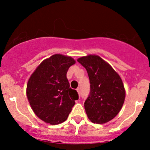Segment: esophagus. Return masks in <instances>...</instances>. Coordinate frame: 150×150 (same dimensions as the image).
<instances>
[{"instance_id": "obj_1", "label": "esophagus", "mask_w": 150, "mask_h": 150, "mask_svg": "<svg viewBox=\"0 0 150 150\" xmlns=\"http://www.w3.org/2000/svg\"><path fill=\"white\" fill-rule=\"evenodd\" d=\"M76 90H77V91H78V95H79V96H81V92H80V91H81V90H80V88H77Z\"/></svg>"}]
</instances>
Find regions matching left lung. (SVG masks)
I'll list each match as a JSON object with an SVG mask.
<instances>
[{
    "label": "left lung",
    "mask_w": 150,
    "mask_h": 150,
    "mask_svg": "<svg viewBox=\"0 0 150 150\" xmlns=\"http://www.w3.org/2000/svg\"><path fill=\"white\" fill-rule=\"evenodd\" d=\"M78 62L86 68L90 81V93L84 103L88 117L94 123L109 122L118 114L125 100L121 78L99 56L83 57Z\"/></svg>",
    "instance_id": "8db88e82"
}]
</instances>
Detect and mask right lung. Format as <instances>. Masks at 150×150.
I'll use <instances>...</instances> for the list:
<instances>
[{"label": "right lung", "mask_w": 150, "mask_h": 150, "mask_svg": "<svg viewBox=\"0 0 150 150\" xmlns=\"http://www.w3.org/2000/svg\"><path fill=\"white\" fill-rule=\"evenodd\" d=\"M75 61L54 54L40 63L27 86V96L35 114L51 125L62 123L78 99L76 90L69 87L67 72Z\"/></svg>", "instance_id": "right-lung-1"}]
</instances>
